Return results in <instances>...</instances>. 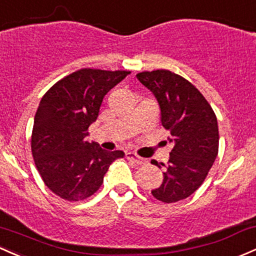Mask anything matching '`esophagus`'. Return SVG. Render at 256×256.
I'll use <instances>...</instances> for the list:
<instances>
[{
    "mask_svg": "<svg viewBox=\"0 0 256 256\" xmlns=\"http://www.w3.org/2000/svg\"><path fill=\"white\" fill-rule=\"evenodd\" d=\"M126 158H128V160H132L134 162H136V164H138V165L144 164V160H143L142 158H140V156H137L136 153H134V152H126Z\"/></svg>",
    "mask_w": 256,
    "mask_h": 256,
    "instance_id": "1",
    "label": "esophagus"
}]
</instances>
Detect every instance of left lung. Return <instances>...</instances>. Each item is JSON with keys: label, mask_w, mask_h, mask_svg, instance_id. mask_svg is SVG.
Segmentation results:
<instances>
[{"label": "left lung", "mask_w": 256, "mask_h": 256, "mask_svg": "<svg viewBox=\"0 0 256 256\" xmlns=\"http://www.w3.org/2000/svg\"><path fill=\"white\" fill-rule=\"evenodd\" d=\"M140 82L153 92L160 106V119L174 143L164 180L152 190L162 203H176L196 192L212 169L218 152V119L212 106L194 85L170 70L142 72Z\"/></svg>", "instance_id": "1"}]
</instances>
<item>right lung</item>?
Instances as JSON below:
<instances>
[{"mask_svg":"<svg viewBox=\"0 0 256 256\" xmlns=\"http://www.w3.org/2000/svg\"><path fill=\"white\" fill-rule=\"evenodd\" d=\"M130 72L84 68L56 82L42 97L32 134V153L44 184L69 202L91 196L102 186L109 165L124 158L87 142L103 98Z\"/></svg>","mask_w":256,"mask_h":256,"instance_id":"1","label":"right lung"}]
</instances>
